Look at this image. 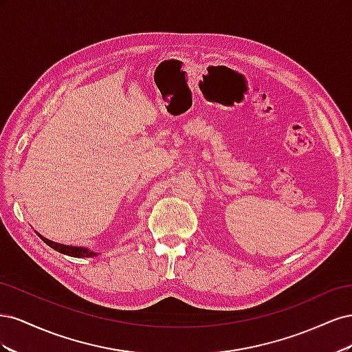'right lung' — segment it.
Segmentation results:
<instances>
[{
    "label": "right lung",
    "mask_w": 352,
    "mask_h": 352,
    "mask_svg": "<svg viewBox=\"0 0 352 352\" xmlns=\"http://www.w3.org/2000/svg\"><path fill=\"white\" fill-rule=\"evenodd\" d=\"M41 236V235H39ZM41 239L44 241L47 245H50V247L52 250H56L61 254H66V255H70V257H76V258H83V257H95V255H98L97 252H92V251H88L87 248H79V247H69V245H63V243H57V242H52L44 236H41Z\"/></svg>",
    "instance_id": "right-lung-1"
}]
</instances>
